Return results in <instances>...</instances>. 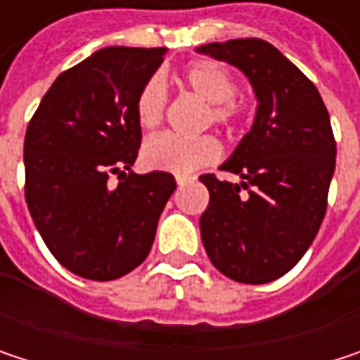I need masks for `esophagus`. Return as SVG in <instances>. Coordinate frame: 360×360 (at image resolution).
Here are the masks:
<instances>
[{
    "mask_svg": "<svg viewBox=\"0 0 360 360\" xmlns=\"http://www.w3.org/2000/svg\"><path fill=\"white\" fill-rule=\"evenodd\" d=\"M193 177H189V175H177V185H185L187 181H191Z\"/></svg>",
    "mask_w": 360,
    "mask_h": 360,
    "instance_id": "esophagus-1",
    "label": "esophagus"
}]
</instances>
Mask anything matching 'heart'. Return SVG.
<instances>
[{
    "label": "heart",
    "instance_id": "heart-1",
    "mask_svg": "<svg viewBox=\"0 0 360 360\" xmlns=\"http://www.w3.org/2000/svg\"><path fill=\"white\" fill-rule=\"evenodd\" d=\"M179 83L206 102L204 124H219L233 129L246 112V102L238 98L236 77L231 70L217 60H193L179 72ZM135 120L143 131L160 127L167 112V89L158 77L148 79L135 98ZM221 146L212 135L179 137L173 133L156 135L146 141L141 160L148 169L167 171L175 175H187L202 167L217 162Z\"/></svg>",
    "mask_w": 360,
    "mask_h": 360
}]
</instances>
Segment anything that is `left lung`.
Masks as SVG:
<instances>
[{"instance_id": "8db88e82", "label": "left lung", "mask_w": 360, "mask_h": 360, "mask_svg": "<svg viewBox=\"0 0 360 360\" xmlns=\"http://www.w3.org/2000/svg\"><path fill=\"white\" fill-rule=\"evenodd\" d=\"M198 51L238 66L258 100L250 133L221 167L242 183L200 177L210 193L200 217L202 244L229 279L269 283L304 256L321 227L335 169L329 114L313 81L262 39Z\"/></svg>"}]
</instances>
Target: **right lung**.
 I'll list each match as a JSON object with an SVG mask.
<instances>
[{
	"instance_id": "right-lung-1",
	"label": "right lung",
	"mask_w": 360,
	"mask_h": 360,
	"mask_svg": "<svg viewBox=\"0 0 360 360\" xmlns=\"http://www.w3.org/2000/svg\"><path fill=\"white\" fill-rule=\"evenodd\" d=\"M165 51L91 53L53 81L27 127L29 212L56 260L79 277L110 281L139 266L177 187L171 173L131 171L141 146L135 98Z\"/></svg>"
}]
</instances>
